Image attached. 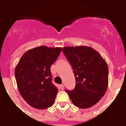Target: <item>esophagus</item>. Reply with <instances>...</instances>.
Listing matches in <instances>:
<instances>
[{
    "label": "esophagus",
    "instance_id": "1",
    "mask_svg": "<svg viewBox=\"0 0 126 126\" xmlns=\"http://www.w3.org/2000/svg\"><path fill=\"white\" fill-rule=\"evenodd\" d=\"M60 88H61V89H62V90H64V84H60Z\"/></svg>",
    "mask_w": 126,
    "mask_h": 126
}]
</instances>
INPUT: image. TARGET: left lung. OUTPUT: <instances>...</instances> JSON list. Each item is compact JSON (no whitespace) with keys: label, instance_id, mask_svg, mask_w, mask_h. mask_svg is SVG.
I'll list each match as a JSON object with an SVG mask.
<instances>
[{"label":"left lung","instance_id":"8db88e82","mask_svg":"<svg viewBox=\"0 0 126 126\" xmlns=\"http://www.w3.org/2000/svg\"><path fill=\"white\" fill-rule=\"evenodd\" d=\"M71 64L76 86L69 91V97L75 106L91 107L98 102L108 87L109 68L98 52L88 46H68L62 49Z\"/></svg>","mask_w":126,"mask_h":126}]
</instances>
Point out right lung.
I'll return each mask as SVG.
<instances>
[{"label":"right lung","mask_w":126,"mask_h":126,"mask_svg":"<svg viewBox=\"0 0 126 126\" xmlns=\"http://www.w3.org/2000/svg\"><path fill=\"white\" fill-rule=\"evenodd\" d=\"M62 47L42 46L26 51L15 69L18 90L25 101L38 109L50 107L58 89L51 82V66Z\"/></svg>","instance_id":"add662e5"}]
</instances>
